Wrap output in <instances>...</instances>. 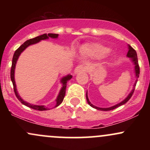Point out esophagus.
<instances>
[{"label":"esophagus","mask_w":150,"mask_h":150,"mask_svg":"<svg viewBox=\"0 0 150 150\" xmlns=\"http://www.w3.org/2000/svg\"><path fill=\"white\" fill-rule=\"evenodd\" d=\"M87 70V67L86 66V65L85 64H80L75 68V73H80V72H82V71H86Z\"/></svg>","instance_id":"1"}]
</instances>
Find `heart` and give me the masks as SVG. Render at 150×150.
<instances>
[{
    "mask_svg": "<svg viewBox=\"0 0 150 150\" xmlns=\"http://www.w3.org/2000/svg\"><path fill=\"white\" fill-rule=\"evenodd\" d=\"M88 49L91 51H94V52H97L101 53V54H104V53H107L108 51V49H106V48L102 47V46L99 45H95L90 46L88 48Z\"/></svg>",
    "mask_w": 150,
    "mask_h": 150,
    "instance_id": "heart-1",
    "label": "heart"
}]
</instances>
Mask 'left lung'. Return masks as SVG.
<instances>
[{
    "label": "left lung",
    "instance_id": "obj_1",
    "mask_svg": "<svg viewBox=\"0 0 150 150\" xmlns=\"http://www.w3.org/2000/svg\"><path fill=\"white\" fill-rule=\"evenodd\" d=\"M127 56H128V58H132V61H133L134 63H135V75H136V77H137V79L139 77V75H140V66H139L138 61H137V53H136V51L133 49V48H132L130 46H129V51H128V54H127ZM137 80L135 81V85H134L133 89H132V92L130 93V94H129V95L128 96V97H127L126 99H125V100H123V101H121V102L119 103V104L115 105V106H111V107H109V108H99V107H97V106H94V105H92V104H91L90 101H89L88 97H87V94H86V98H87V102H88V104L90 105V106H92V107L96 108V109H97V110H100V111H111V110L115 109V108H116L117 107H118V106H121V105H123L124 104H125V103H126L127 101H128L129 99H130V98H131V97L132 96V94H133L134 91H135V87L136 83H137Z\"/></svg>",
    "mask_w": 150,
    "mask_h": 150
}]
</instances>
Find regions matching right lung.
I'll return each mask as SVG.
<instances>
[{
  "label": "right lung",
  "instance_id": "right-lung-1",
  "mask_svg": "<svg viewBox=\"0 0 150 150\" xmlns=\"http://www.w3.org/2000/svg\"><path fill=\"white\" fill-rule=\"evenodd\" d=\"M58 34H44L42 35L38 36V37L33 38V39H29V40L26 41V42L24 43L23 44H22L20 47L18 48L16 51H15L14 55H13V61H12V66H11V70H10V79H11L12 82H13V89H14V92L15 94V96L18 98V100L22 103V104L25 105V106H28L31 108H33V109L38 110V111H46V110H49V108L47 107H45L44 106H37V105H33L31 104L30 103H27L26 101H23L21 99V97H20V95L18 94V92H17L16 89V85H15V77H14V73H15V64H16V62L18 61L19 56L20 55L22 51L25 50L27 46H29L31 44H36V43L40 42L41 40H44V39H49V37L51 38H57ZM72 78V75H67L66 77H63L61 80V82L63 83V87L61 89V92H60L59 94H58L57 99H56V105L55 107H57L58 106H59L60 104H61L62 101H63V99H64V97L65 95V90H66V86H67V82L68 80H70Z\"/></svg>",
  "mask_w": 150,
  "mask_h": 150
}]
</instances>
